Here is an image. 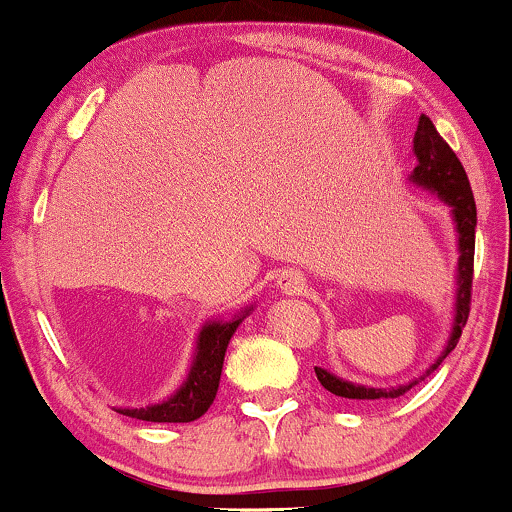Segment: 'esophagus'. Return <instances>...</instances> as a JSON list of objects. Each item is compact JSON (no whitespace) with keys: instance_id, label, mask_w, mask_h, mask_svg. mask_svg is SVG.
I'll return each instance as SVG.
<instances>
[{"instance_id":"obj_1","label":"esophagus","mask_w":512,"mask_h":512,"mask_svg":"<svg viewBox=\"0 0 512 512\" xmlns=\"http://www.w3.org/2000/svg\"><path fill=\"white\" fill-rule=\"evenodd\" d=\"M305 286V279L303 274L298 272H284L279 276V289L284 293H301Z\"/></svg>"}]
</instances>
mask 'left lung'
Listing matches in <instances>:
<instances>
[{
	"instance_id": "8db88e82",
	"label": "left lung",
	"mask_w": 512,
	"mask_h": 512,
	"mask_svg": "<svg viewBox=\"0 0 512 512\" xmlns=\"http://www.w3.org/2000/svg\"><path fill=\"white\" fill-rule=\"evenodd\" d=\"M414 156L416 166L411 170L409 180L414 182L421 190L436 195L440 202L448 204L452 223H455L457 231V291H455V317H452V330L448 337V344L443 346L440 356L428 366L424 375H419L416 380H411L407 385L397 387H370V385H358L351 380L339 378V375L330 373L327 368H317L315 375L320 380V385L325 390H330L332 395L344 397V399H361V402H373V399H397L404 392H409L419 380H424L426 375H431L443 358L455 349L457 342L462 337V327L467 325L469 317V303H472V274H474V228H477V204H474L472 187H469L467 173H464L460 158L455 156V151L445 144V139L440 137L438 129L433 127V122L426 115L419 117V127L414 134Z\"/></svg>"
}]
</instances>
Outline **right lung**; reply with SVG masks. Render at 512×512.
I'll list each match as a JSON object with an SVG mask.
<instances>
[{
  "label": "right lung",
  "mask_w": 512,
  "mask_h": 512,
  "mask_svg": "<svg viewBox=\"0 0 512 512\" xmlns=\"http://www.w3.org/2000/svg\"><path fill=\"white\" fill-rule=\"evenodd\" d=\"M250 310L252 305L240 310L231 320L204 322V327L197 334L195 356H192L187 378L168 399L149 404V407H115L117 414L154 421V424H187V421L199 419L214 404L228 342L236 334L240 322L250 315Z\"/></svg>",
  "instance_id": "1"
}]
</instances>
